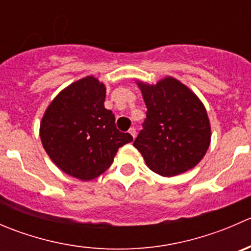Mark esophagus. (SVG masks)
<instances>
[{"label": "esophagus", "mask_w": 251, "mask_h": 251, "mask_svg": "<svg viewBox=\"0 0 251 251\" xmlns=\"http://www.w3.org/2000/svg\"><path fill=\"white\" fill-rule=\"evenodd\" d=\"M128 133H130V135L132 136L133 138H135L136 137V128L135 127H131L130 130H128Z\"/></svg>", "instance_id": "obj_1"}]
</instances>
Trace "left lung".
<instances>
[{
  "label": "left lung",
  "mask_w": 251,
  "mask_h": 251,
  "mask_svg": "<svg viewBox=\"0 0 251 251\" xmlns=\"http://www.w3.org/2000/svg\"><path fill=\"white\" fill-rule=\"evenodd\" d=\"M147 118L133 146L147 166L171 177L193 169L210 146L211 127L203 103L174 77L156 85L138 81Z\"/></svg>",
  "instance_id": "8db88e82"
}]
</instances>
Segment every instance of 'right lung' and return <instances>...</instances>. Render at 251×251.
I'll list each match as a JSON object with an SVG mask.
<instances>
[{"instance_id":"1","label":"right lung","mask_w":251,"mask_h":251,"mask_svg":"<svg viewBox=\"0 0 251 251\" xmlns=\"http://www.w3.org/2000/svg\"><path fill=\"white\" fill-rule=\"evenodd\" d=\"M104 100L105 86L93 76L83 77L52 100L40 126L42 146L53 163L81 181L102 175L118 149L133 141L116 128Z\"/></svg>"}]
</instances>
